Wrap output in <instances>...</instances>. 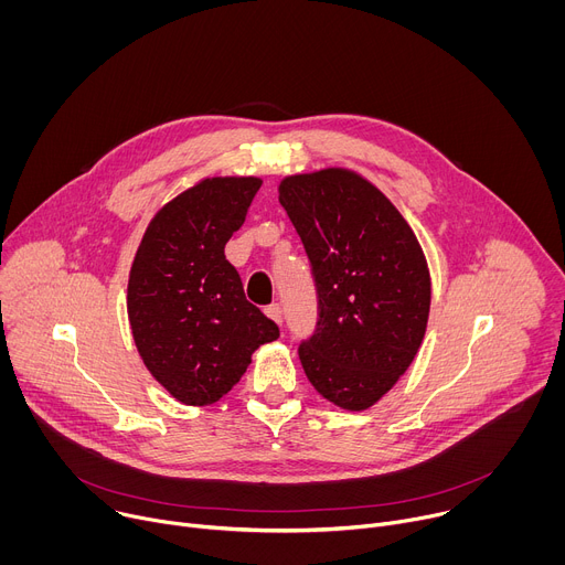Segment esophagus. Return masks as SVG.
<instances>
[{
  "label": "esophagus",
  "mask_w": 565,
  "mask_h": 565,
  "mask_svg": "<svg viewBox=\"0 0 565 565\" xmlns=\"http://www.w3.org/2000/svg\"><path fill=\"white\" fill-rule=\"evenodd\" d=\"M266 315H268L273 321H277V324H281V321H284V310H281L279 303H270V306L266 308Z\"/></svg>",
  "instance_id": "1"
}]
</instances>
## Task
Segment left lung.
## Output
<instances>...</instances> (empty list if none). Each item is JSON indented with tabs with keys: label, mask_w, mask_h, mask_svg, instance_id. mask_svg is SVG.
<instances>
[{
	"label": "left lung",
	"mask_w": 565,
	"mask_h": 565,
	"mask_svg": "<svg viewBox=\"0 0 565 565\" xmlns=\"http://www.w3.org/2000/svg\"><path fill=\"white\" fill-rule=\"evenodd\" d=\"M279 203L317 288V329L299 344L303 373L321 397L364 412L423 344L431 303L423 248L395 205L351 170L286 177Z\"/></svg>",
	"instance_id": "obj_1"
}]
</instances>
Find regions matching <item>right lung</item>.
Here are the masks:
<instances>
[{"label":"right lung","mask_w":565,"mask_h":565,"mask_svg":"<svg viewBox=\"0 0 565 565\" xmlns=\"http://www.w3.org/2000/svg\"><path fill=\"white\" fill-rule=\"evenodd\" d=\"M259 188L255 177L203 179L156 212L134 257L127 312L136 349L183 405L221 399L253 353L279 338L223 253Z\"/></svg>","instance_id":"obj_1"}]
</instances>
